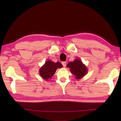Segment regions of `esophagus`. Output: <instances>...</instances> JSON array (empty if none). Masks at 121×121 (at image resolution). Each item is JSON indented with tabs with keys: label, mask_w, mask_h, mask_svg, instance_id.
<instances>
[{
	"label": "esophagus",
	"mask_w": 121,
	"mask_h": 121,
	"mask_svg": "<svg viewBox=\"0 0 121 121\" xmlns=\"http://www.w3.org/2000/svg\"><path fill=\"white\" fill-rule=\"evenodd\" d=\"M62 64L63 65V66L64 67H65V66H66V62H65V61H63V62H62Z\"/></svg>",
	"instance_id": "esophagus-1"
}]
</instances>
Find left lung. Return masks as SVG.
<instances>
[{
    "label": "left lung",
    "instance_id": "left-lung-1",
    "mask_svg": "<svg viewBox=\"0 0 121 121\" xmlns=\"http://www.w3.org/2000/svg\"><path fill=\"white\" fill-rule=\"evenodd\" d=\"M67 67L70 68V72L75 75L76 79H79L84 76L87 73L86 67L83 64L80 59H76L68 63Z\"/></svg>",
    "mask_w": 121,
    "mask_h": 121
}]
</instances>
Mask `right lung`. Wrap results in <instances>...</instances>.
I'll use <instances>...</instances> for the list:
<instances>
[{
    "label": "right lung",
    "instance_id": "1",
    "mask_svg": "<svg viewBox=\"0 0 121 121\" xmlns=\"http://www.w3.org/2000/svg\"><path fill=\"white\" fill-rule=\"evenodd\" d=\"M62 67V65L60 62L55 63L51 60H48L39 69L40 76L43 79L48 81L53 76L57 69Z\"/></svg>",
    "mask_w": 121,
    "mask_h": 121
}]
</instances>
